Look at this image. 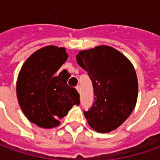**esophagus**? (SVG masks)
I'll return each instance as SVG.
<instances>
[{"mask_svg": "<svg viewBox=\"0 0 160 160\" xmlns=\"http://www.w3.org/2000/svg\"><path fill=\"white\" fill-rule=\"evenodd\" d=\"M76 89L78 91V92H80V85H77V87H76Z\"/></svg>", "mask_w": 160, "mask_h": 160, "instance_id": "34e87169", "label": "esophagus"}]
</instances>
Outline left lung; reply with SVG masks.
Wrapping results in <instances>:
<instances>
[{
    "instance_id": "8db88e82",
    "label": "left lung",
    "mask_w": 160,
    "mask_h": 160,
    "mask_svg": "<svg viewBox=\"0 0 160 160\" xmlns=\"http://www.w3.org/2000/svg\"><path fill=\"white\" fill-rule=\"evenodd\" d=\"M78 65L92 83L94 102L83 111L89 126L108 132L121 126L132 113L138 95V82L132 63L109 46H97L77 55Z\"/></svg>"
}]
</instances>
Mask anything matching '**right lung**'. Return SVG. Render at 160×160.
<instances>
[{
    "label": "right lung",
    "instance_id": "right-lung-1",
    "mask_svg": "<svg viewBox=\"0 0 160 160\" xmlns=\"http://www.w3.org/2000/svg\"><path fill=\"white\" fill-rule=\"evenodd\" d=\"M67 58L64 48H42L27 59L18 77L17 96L22 111L42 128L58 126L71 108L80 104L78 92L67 83L68 72L56 73Z\"/></svg>",
    "mask_w": 160,
    "mask_h": 160
}]
</instances>
